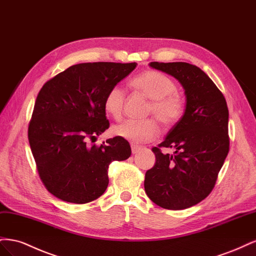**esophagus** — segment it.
I'll use <instances>...</instances> for the list:
<instances>
[{
  "label": "esophagus",
  "instance_id": "1",
  "mask_svg": "<svg viewBox=\"0 0 256 256\" xmlns=\"http://www.w3.org/2000/svg\"><path fill=\"white\" fill-rule=\"evenodd\" d=\"M140 150H141V146L134 145V144L131 145V150H132V154H136Z\"/></svg>",
  "mask_w": 256,
  "mask_h": 256
}]
</instances>
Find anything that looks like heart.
Returning a JSON list of instances; mask_svg holds the SVG:
<instances>
[{
    "label": "heart",
    "mask_w": 256,
    "mask_h": 256,
    "mask_svg": "<svg viewBox=\"0 0 256 256\" xmlns=\"http://www.w3.org/2000/svg\"><path fill=\"white\" fill-rule=\"evenodd\" d=\"M131 84L150 99L147 113L154 114L162 125L170 127L180 120L184 112V102L182 96L176 92V84L171 78L161 72L150 70L136 76ZM124 102V90L118 85H114L108 90L104 100L106 112L113 118L120 120ZM112 131L115 136L131 143L140 144L152 140L159 132V126L152 118L127 120L115 125Z\"/></svg>",
    "instance_id": "1"
}]
</instances>
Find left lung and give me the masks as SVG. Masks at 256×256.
Here are the masks:
<instances>
[{
    "label": "left lung",
    "instance_id": "1",
    "mask_svg": "<svg viewBox=\"0 0 256 256\" xmlns=\"http://www.w3.org/2000/svg\"><path fill=\"white\" fill-rule=\"evenodd\" d=\"M150 66L178 80L187 102L180 120L152 147L156 164L145 174L144 188L154 204L180 210L200 203L214 187L230 150L228 109L220 90L196 65L152 62ZM161 146L176 152L164 154Z\"/></svg>",
    "mask_w": 256,
    "mask_h": 256
}]
</instances>
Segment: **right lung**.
Instances as JSON below:
<instances>
[{
    "label": "right lung",
    "mask_w": 256,
    "mask_h": 256,
    "mask_svg": "<svg viewBox=\"0 0 256 256\" xmlns=\"http://www.w3.org/2000/svg\"><path fill=\"white\" fill-rule=\"evenodd\" d=\"M136 63H82L44 84L36 98L28 136L44 187L68 203L85 204L102 196L112 161L130 157L120 136L100 145L88 142L110 126L104 100L108 90L134 70Z\"/></svg>",
    "instance_id": "1"
}]
</instances>
